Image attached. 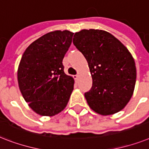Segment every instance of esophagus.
Masks as SVG:
<instances>
[{
	"label": "esophagus",
	"instance_id": "1",
	"mask_svg": "<svg viewBox=\"0 0 149 149\" xmlns=\"http://www.w3.org/2000/svg\"><path fill=\"white\" fill-rule=\"evenodd\" d=\"M73 78L75 79V80H78V78H79V76L78 75H75V76H73Z\"/></svg>",
	"mask_w": 149,
	"mask_h": 149
}]
</instances>
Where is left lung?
<instances>
[{
    "label": "left lung",
    "instance_id": "left-lung-1",
    "mask_svg": "<svg viewBox=\"0 0 149 149\" xmlns=\"http://www.w3.org/2000/svg\"><path fill=\"white\" fill-rule=\"evenodd\" d=\"M73 44L88 62L93 86L85 93L92 109L102 116L124 109L133 94L136 81L135 60L129 49L109 33L82 30Z\"/></svg>",
    "mask_w": 149,
    "mask_h": 149
}]
</instances>
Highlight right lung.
Here are the masks:
<instances>
[{
	"label": "right lung",
	"mask_w": 149,
	"mask_h": 149,
	"mask_svg": "<svg viewBox=\"0 0 149 149\" xmlns=\"http://www.w3.org/2000/svg\"><path fill=\"white\" fill-rule=\"evenodd\" d=\"M73 33L55 31L33 42L24 51L17 70L20 93L36 113L54 116L65 109L74 79L64 72L63 60Z\"/></svg>",
	"instance_id": "1"
}]
</instances>
